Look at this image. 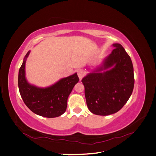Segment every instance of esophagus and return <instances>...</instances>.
<instances>
[{
    "instance_id": "34e87169",
    "label": "esophagus",
    "mask_w": 156,
    "mask_h": 156,
    "mask_svg": "<svg viewBox=\"0 0 156 156\" xmlns=\"http://www.w3.org/2000/svg\"><path fill=\"white\" fill-rule=\"evenodd\" d=\"M85 71L82 69H79L77 71V75L80 80H81L82 78L85 76Z\"/></svg>"
}]
</instances>
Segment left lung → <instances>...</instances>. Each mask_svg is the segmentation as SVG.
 I'll list each match as a JSON object with an SVG mask.
<instances>
[{"instance_id": "left-lung-1", "label": "left lung", "mask_w": 156, "mask_h": 156, "mask_svg": "<svg viewBox=\"0 0 156 156\" xmlns=\"http://www.w3.org/2000/svg\"><path fill=\"white\" fill-rule=\"evenodd\" d=\"M103 66L82 79L87 107L97 115L116 113L126 103L134 85V68L130 57L120 44H114ZM113 67L103 73L98 71Z\"/></svg>"}]
</instances>
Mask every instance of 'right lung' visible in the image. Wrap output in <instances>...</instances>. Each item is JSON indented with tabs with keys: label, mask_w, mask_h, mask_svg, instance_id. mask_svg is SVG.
Here are the masks:
<instances>
[{
	"label": "right lung",
	"mask_w": 156,
	"mask_h": 156,
	"mask_svg": "<svg viewBox=\"0 0 156 156\" xmlns=\"http://www.w3.org/2000/svg\"><path fill=\"white\" fill-rule=\"evenodd\" d=\"M29 54L30 51L26 54L18 73V88L22 100L30 111L37 115L47 118L59 116L66 112L68 97L79 81L77 74L62 79L45 89L30 85L25 77L26 59Z\"/></svg>",
	"instance_id": "right-lung-1"
}]
</instances>
